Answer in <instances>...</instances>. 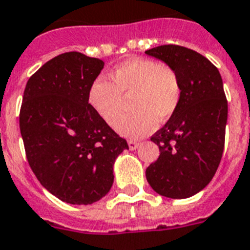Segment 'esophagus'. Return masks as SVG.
Wrapping results in <instances>:
<instances>
[{
    "label": "esophagus",
    "mask_w": 250,
    "mask_h": 250,
    "mask_svg": "<svg viewBox=\"0 0 250 250\" xmlns=\"http://www.w3.org/2000/svg\"><path fill=\"white\" fill-rule=\"evenodd\" d=\"M128 147L131 150H136L139 147V143L137 141H133V140H129L128 141Z\"/></svg>",
    "instance_id": "34e87169"
}]
</instances>
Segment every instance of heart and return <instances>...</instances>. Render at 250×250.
Returning <instances> with one entry per match:
<instances>
[{
  "label": "heart",
  "mask_w": 250,
  "mask_h": 250,
  "mask_svg": "<svg viewBox=\"0 0 250 250\" xmlns=\"http://www.w3.org/2000/svg\"><path fill=\"white\" fill-rule=\"evenodd\" d=\"M113 83L95 79L88 90V103L106 123L113 125L123 110L124 99L132 96L135 111L115 122L123 136L139 139L149 135L158 121L166 122L178 110L182 83L177 72L151 59H131L110 72Z\"/></svg>",
  "instance_id": "b5f03b06"
}]
</instances>
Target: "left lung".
<instances>
[{"mask_svg": "<svg viewBox=\"0 0 250 250\" xmlns=\"http://www.w3.org/2000/svg\"><path fill=\"white\" fill-rule=\"evenodd\" d=\"M174 69L182 83L178 110L151 136L160 155L146 168L159 195L185 199L202 191L216 173L225 146L227 100L218 69L199 52L177 44L145 51Z\"/></svg>", "mask_w": 250, "mask_h": 250, "instance_id": "8db88e82", "label": "left lung"}]
</instances>
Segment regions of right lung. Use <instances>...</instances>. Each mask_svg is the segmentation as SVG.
<instances>
[{
  "instance_id": "obj_1",
  "label": "right lung",
  "mask_w": 250,
  "mask_h": 250,
  "mask_svg": "<svg viewBox=\"0 0 250 250\" xmlns=\"http://www.w3.org/2000/svg\"><path fill=\"white\" fill-rule=\"evenodd\" d=\"M104 68L81 52L58 55L26 82L19 125L28 163L47 191L69 204H92L113 186V166L128 149L88 104Z\"/></svg>"
}]
</instances>
